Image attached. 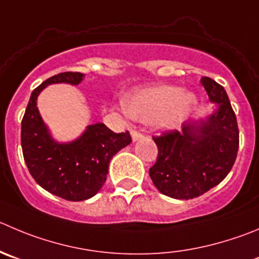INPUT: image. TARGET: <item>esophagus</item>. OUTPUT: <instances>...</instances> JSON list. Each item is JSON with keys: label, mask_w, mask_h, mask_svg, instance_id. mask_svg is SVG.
<instances>
[{"label": "esophagus", "mask_w": 259, "mask_h": 259, "mask_svg": "<svg viewBox=\"0 0 259 259\" xmlns=\"http://www.w3.org/2000/svg\"><path fill=\"white\" fill-rule=\"evenodd\" d=\"M131 136H132V140H134V141H139L140 139H142V137H144V135H142L140 131H137V130H131Z\"/></svg>", "instance_id": "esophagus-1"}]
</instances>
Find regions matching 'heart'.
<instances>
[{
    "label": "heart",
    "instance_id": "b5f03b06",
    "mask_svg": "<svg viewBox=\"0 0 259 259\" xmlns=\"http://www.w3.org/2000/svg\"><path fill=\"white\" fill-rule=\"evenodd\" d=\"M196 98L174 86H156L130 95L124 108L131 117L144 122L156 120L165 127L179 124L191 113Z\"/></svg>",
    "mask_w": 259,
    "mask_h": 259
}]
</instances>
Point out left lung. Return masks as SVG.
<instances>
[{"label":"left lung","mask_w":259,"mask_h":259,"mask_svg":"<svg viewBox=\"0 0 259 259\" xmlns=\"http://www.w3.org/2000/svg\"><path fill=\"white\" fill-rule=\"evenodd\" d=\"M202 85L218 110L206 120L184 123L182 131L152 136L157 157L150 178L165 196L191 199L202 196L225 179L235 162L239 128L225 89L210 77Z\"/></svg>","instance_id":"obj_1"}]
</instances>
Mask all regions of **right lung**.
<instances>
[{
  "label": "right lung",
  "mask_w": 259,
  "mask_h": 259,
  "mask_svg": "<svg viewBox=\"0 0 259 259\" xmlns=\"http://www.w3.org/2000/svg\"><path fill=\"white\" fill-rule=\"evenodd\" d=\"M83 73L62 72L47 78L31 93L21 120L24 160L36 183L67 201H83L95 196L107 179L112 157L132 142L130 132L115 134L104 123L91 124L82 136L70 144L52 140L36 108V98L47 85H77Z\"/></svg>",
  "instance_id": "right-lung-1"
}]
</instances>
